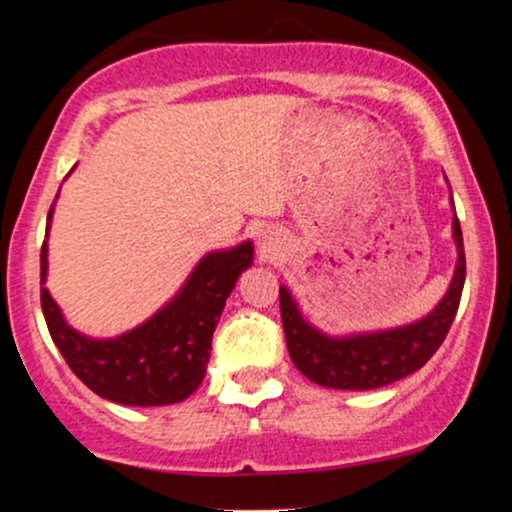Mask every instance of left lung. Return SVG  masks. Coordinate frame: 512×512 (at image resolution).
I'll use <instances>...</instances> for the list:
<instances>
[{
  "mask_svg": "<svg viewBox=\"0 0 512 512\" xmlns=\"http://www.w3.org/2000/svg\"><path fill=\"white\" fill-rule=\"evenodd\" d=\"M452 199V195H450ZM452 238L457 245V264L450 289L436 308L411 325L395 330L327 337L303 320L301 310L286 286L279 289L281 322L291 361L308 380L332 390H375L407 378L426 366L448 337L452 320L460 308L464 286V248L457 214L452 216Z\"/></svg>",
  "mask_w": 512,
  "mask_h": 512,
  "instance_id": "left-lung-1",
  "label": "left lung"
}]
</instances>
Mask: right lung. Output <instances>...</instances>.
I'll return each instance as SVG.
<instances>
[{
    "label": "right lung",
    "mask_w": 512,
    "mask_h": 512,
    "mask_svg": "<svg viewBox=\"0 0 512 512\" xmlns=\"http://www.w3.org/2000/svg\"><path fill=\"white\" fill-rule=\"evenodd\" d=\"M60 195V192H57ZM52 209L48 214V231ZM252 264V243L209 252L178 296L154 317L115 339H91L62 317L45 289L48 243L40 250V305L52 342L76 378L98 397L129 407L182 402L204 380L219 317L238 276Z\"/></svg>",
    "instance_id": "obj_1"
}]
</instances>
